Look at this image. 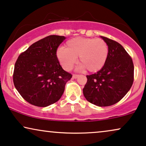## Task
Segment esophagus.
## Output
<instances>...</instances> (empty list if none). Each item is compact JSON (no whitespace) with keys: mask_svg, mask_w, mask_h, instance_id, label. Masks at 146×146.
Wrapping results in <instances>:
<instances>
[{"mask_svg":"<svg viewBox=\"0 0 146 146\" xmlns=\"http://www.w3.org/2000/svg\"><path fill=\"white\" fill-rule=\"evenodd\" d=\"M78 77H79V75H77V74H73V79H77Z\"/></svg>","mask_w":146,"mask_h":146,"instance_id":"obj_1","label":"esophagus"}]
</instances>
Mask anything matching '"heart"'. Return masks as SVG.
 I'll use <instances>...</instances> for the list:
<instances>
[{
    "mask_svg": "<svg viewBox=\"0 0 146 146\" xmlns=\"http://www.w3.org/2000/svg\"><path fill=\"white\" fill-rule=\"evenodd\" d=\"M108 55V45L101 38H72L66 42L64 48L56 51L57 58L66 71L72 69L79 57L81 69H86L92 73L97 72L104 67Z\"/></svg>",
    "mask_w": 146,
    "mask_h": 146,
    "instance_id": "b5f03b06",
    "label": "heart"
}]
</instances>
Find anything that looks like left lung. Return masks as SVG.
Listing matches in <instances>:
<instances>
[{"label":"left lung","mask_w":146,"mask_h":146,"mask_svg":"<svg viewBox=\"0 0 146 146\" xmlns=\"http://www.w3.org/2000/svg\"><path fill=\"white\" fill-rule=\"evenodd\" d=\"M108 55L106 63L94 74L87 75L83 93L87 100L98 106H108L119 102L131 88L134 79L132 58L117 42L106 37Z\"/></svg>","instance_id":"1"}]
</instances>
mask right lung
<instances>
[{"label": "right lung", "mask_w": 146, "mask_h": 146, "mask_svg": "<svg viewBox=\"0 0 146 146\" xmlns=\"http://www.w3.org/2000/svg\"><path fill=\"white\" fill-rule=\"evenodd\" d=\"M64 36L51 35L35 42L18 57L15 64L14 86L29 104L46 107L61 98L72 75L64 71L56 50Z\"/></svg>", "instance_id": "add662e5"}]
</instances>
